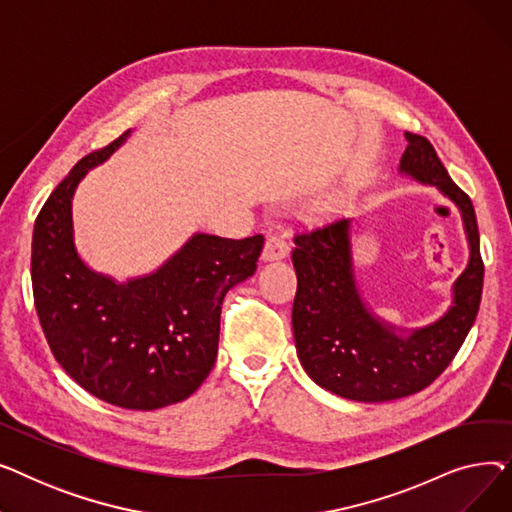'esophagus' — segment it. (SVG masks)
Returning a JSON list of instances; mask_svg holds the SVG:
<instances>
[{
    "label": "esophagus",
    "mask_w": 512,
    "mask_h": 512,
    "mask_svg": "<svg viewBox=\"0 0 512 512\" xmlns=\"http://www.w3.org/2000/svg\"><path fill=\"white\" fill-rule=\"evenodd\" d=\"M290 247L284 236L280 234H272L267 236L265 240V247H263V253H261V259L263 261H278V259H284L288 255Z\"/></svg>",
    "instance_id": "obj_1"
}]
</instances>
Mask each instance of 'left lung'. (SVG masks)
<instances>
[{
  "label": "left lung",
  "instance_id": "left-lung-1",
  "mask_svg": "<svg viewBox=\"0 0 512 512\" xmlns=\"http://www.w3.org/2000/svg\"><path fill=\"white\" fill-rule=\"evenodd\" d=\"M398 174L436 186L461 211L469 261L454 280L448 309L432 324L400 328L373 313L355 276L353 220H336L294 236L297 297L292 332L309 378L359 402H384L432 384L459 353L479 311L483 261L471 199L452 182L432 143L405 132Z\"/></svg>",
  "mask_w": 512,
  "mask_h": 512
}]
</instances>
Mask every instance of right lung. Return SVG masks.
I'll use <instances>...</instances> for the list:
<instances>
[{"mask_svg": "<svg viewBox=\"0 0 512 512\" xmlns=\"http://www.w3.org/2000/svg\"><path fill=\"white\" fill-rule=\"evenodd\" d=\"M130 132L80 159L49 195L33 230L31 276L43 334L70 378L110 405L153 411L188 398L209 375L222 301L255 274L263 236L197 232L151 274L120 282L95 272L76 249L72 199Z\"/></svg>", "mask_w": 512, "mask_h": 512, "instance_id": "obj_1", "label": "right lung"}]
</instances>
